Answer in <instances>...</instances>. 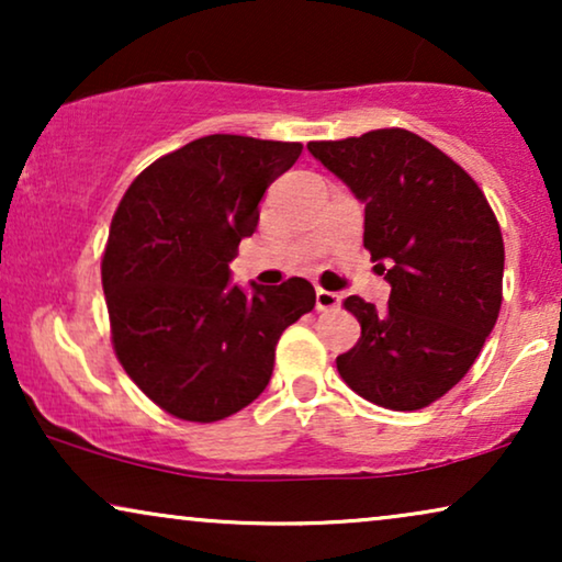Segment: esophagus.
Segmentation results:
<instances>
[{
	"label": "esophagus",
	"instance_id": "1",
	"mask_svg": "<svg viewBox=\"0 0 562 562\" xmlns=\"http://www.w3.org/2000/svg\"><path fill=\"white\" fill-rule=\"evenodd\" d=\"M337 306H340V294H335V291L317 289V310H319V312L337 310Z\"/></svg>",
	"mask_w": 562,
	"mask_h": 562
}]
</instances>
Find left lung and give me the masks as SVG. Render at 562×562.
<instances>
[{"label":"left lung","mask_w":562,"mask_h":562,"mask_svg":"<svg viewBox=\"0 0 562 562\" xmlns=\"http://www.w3.org/2000/svg\"><path fill=\"white\" fill-rule=\"evenodd\" d=\"M366 204L363 245L391 296H348L360 340L337 356L342 381L394 412L425 409L479 358L502 310L504 240L479 183L402 127L306 145Z\"/></svg>","instance_id":"8db88e82"}]
</instances>
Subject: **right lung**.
Instances as JSON below:
<instances>
[{
    "label": "right lung",
    "instance_id": "right-lung-1",
    "mask_svg": "<svg viewBox=\"0 0 562 562\" xmlns=\"http://www.w3.org/2000/svg\"><path fill=\"white\" fill-rule=\"evenodd\" d=\"M302 143L206 135L153 160L122 196L102 256L114 356L183 422H217L263 394L283 329L314 310L306 279L229 283L260 199Z\"/></svg>",
    "mask_w": 562,
    "mask_h": 562
}]
</instances>
